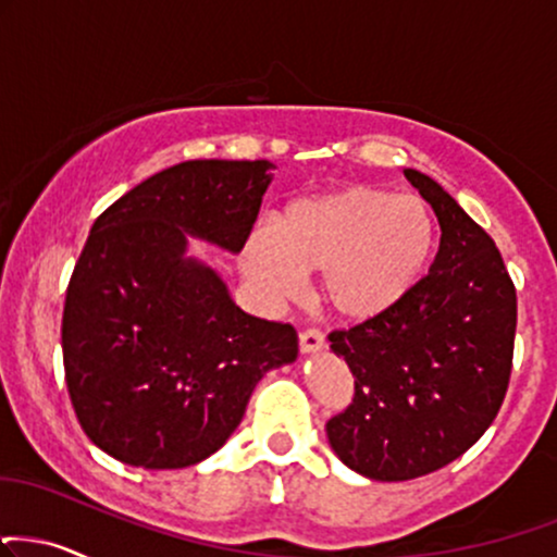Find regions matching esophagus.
I'll use <instances>...</instances> for the list:
<instances>
[{
    "label": "esophagus",
    "instance_id": "34e87169",
    "mask_svg": "<svg viewBox=\"0 0 557 557\" xmlns=\"http://www.w3.org/2000/svg\"><path fill=\"white\" fill-rule=\"evenodd\" d=\"M298 345H300V352H304V355H308V352H319L321 347H324V334H321L319 330H306V332H300Z\"/></svg>",
    "mask_w": 557,
    "mask_h": 557
}]
</instances>
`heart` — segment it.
<instances>
[{"label": "heart", "instance_id": "obj_1", "mask_svg": "<svg viewBox=\"0 0 557 557\" xmlns=\"http://www.w3.org/2000/svg\"><path fill=\"white\" fill-rule=\"evenodd\" d=\"M433 246V218L418 197L352 184L296 199L277 227H253L240 270L267 300L296 298L306 274L321 272L332 311L366 321L410 296Z\"/></svg>", "mask_w": 557, "mask_h": 557}]
</instances>
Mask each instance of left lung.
Listing matches in <instances>:
<instances>
[{"instance_id":"left-lung-1","label":"left lung","mask_w":557,"mask_h":557,"mask_svg":"<svg viewBox=\"0 0 557 557\" xmlns=\"http://www.w3.org/2000/svg\"><path fill=\"white\" fill-rule=\"evenodd\" d=\"M405 176L441 225L431 270L381 317L330 334L355 394L326 438L343 465L381 482L423 478L478 444L504 405L516 334V287L495 240L431 176Z\"/></svg>"}]
</instances>
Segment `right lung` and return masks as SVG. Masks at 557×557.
<instances>
[{
  "mask_svg": "<svg viewBox=\"0 0 557 557\" xmlns=\"http://www.w3.org/2000/svg\"><path fill=\"white\" fill-rule=\"evenodd\" d=\"M270 160H186L126 191L92 223L62 317L64 376L98 448L143 470H181L231 438L253 386L298 358L290 324L233 304L186 236L238 253Z\"/></svg>",
  "mask_w": 557,
  "mask_h": 557,
  "instance_id": "1",
  "label": "right lung"
}]
</instances>
